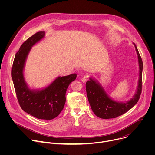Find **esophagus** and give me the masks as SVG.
<instances>
[{"label": "esophagus", "instance_id": "1", "mask_svg": "<svg viewBox=\"0 0 155 155\" xmlns=\"http://www.w3.org/2000/svg\"><path fill=\"white\" fill-rule=\"evenodd\" d=\"M86 80H87V77H86V76H84V77H83L81 78V81L82 82H83V83L86 82Z\"/></svg>", "mask_w": 155, "mask_h": 155}]
</instances>
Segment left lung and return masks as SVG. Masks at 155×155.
Masks as SVG:
<instances>
[{
  "label": "left lung",
  "instance_id": "1",
  "mask_svg": "<svg viewBox=\"0 0 155 155\" xmlns=\"http://www.w3.org/2000/svg\"><path fill=\"white\" fill-rule=\"evenodd\" d=\"M137 54L139 77L138 85L134 95L130 100L125 102L116 101L110 97L101 83L94 78L90 77L86 83V90L91 108L94 114L99 118L110 119L117 118L129 110L138 102L142 91V78L143 62L137 48L133 43Z\"/></svg>",
  "mask_w": 155,
  "mask_h": 155
}]
</instances>
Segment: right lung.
I'll use <instances>...</instances> for the list:
<instances>
[{"label":"right lung","mask_w":155,"mask_h":155,"mask_svg":"<svg viewBox=\"0 0 155 155\" xmlns=\"http://www.w3.org/2000/svg\"><path fill=\"white\" fill-rule=\"evenodd\" d=\"M45 31L37 32L22 44L15 57L12 78L21 108L38 119L52 120L62 110L66 91L77 74L58 77L48 86L39 89L29 87L24 75L26 59L32 47L45 38Z\"/></svg>","instance_id":"add662e5"}]
</instances>
